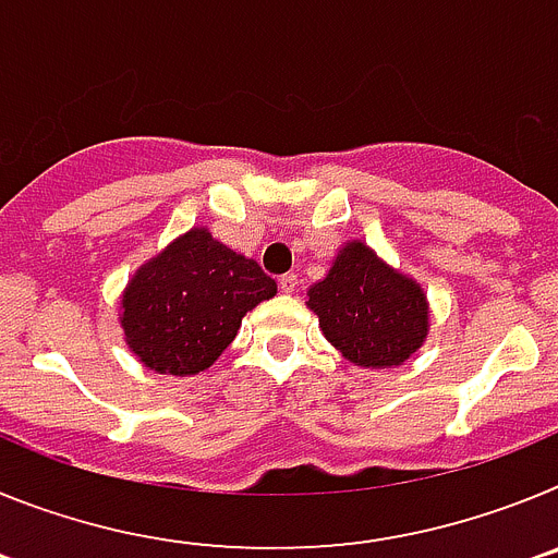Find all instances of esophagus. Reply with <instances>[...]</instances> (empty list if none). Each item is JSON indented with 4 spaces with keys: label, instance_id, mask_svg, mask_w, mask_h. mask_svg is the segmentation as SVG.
<instances>
[{
    "label": "esophagus",
    "instance_id": "1",
    "mask_svg": "<svg viewBox=\"0 0 558 558\" xmlns=\"http://www.w3.org/2000/svg\"><path fill=\"white\" fill-rule=\"evenodd\" d=\"M279 288H282V293H293V290L299 288V276L284 274L282 279H279Z\"/></svg>",
    "mask_w": 558,
    "mask_h": 558
}]
</instances>
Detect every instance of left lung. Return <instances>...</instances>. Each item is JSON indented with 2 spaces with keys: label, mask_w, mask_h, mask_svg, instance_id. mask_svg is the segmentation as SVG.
I'll list each match as a JSON object with an SVG mask.
<instances>
[{
  "label": "left lung",
  "mask_w": 558,
  "mask_h": 558,
  "mask_svg": "<svg viewBox=\"0 0 558 558\" xmlns=\"http://www.w3.org/2000/svg\"><path fill=\"white\" fill-rule=\"evenodd\" d=\"M307 299L324 338L354 366H402L430 332L425 290L360 240L340 248Z\"/></svg>",
  "instance_id": "1"
}]
</instances>
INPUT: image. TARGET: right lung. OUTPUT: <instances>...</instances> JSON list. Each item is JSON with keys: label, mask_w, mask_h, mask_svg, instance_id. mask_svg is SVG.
I'll return each mask as SVG.
<instances>
[{"label": "right lung", "mask_w": 558, "mask_h": 558, "mask_svg": "<svg viewBox=\"0 0 558 558\" xmlns=\"http://www.w3.org/2000/svg\"><path fill=\"white\" fill-rule=\"evenodd\" d=\"M276 282L254 259L190 229L147 259L122 293L125 343L159 374H198L234 340L243 315L274 299Z\"/></svg>", "instance_id": "add662e5"}]
</instances>
